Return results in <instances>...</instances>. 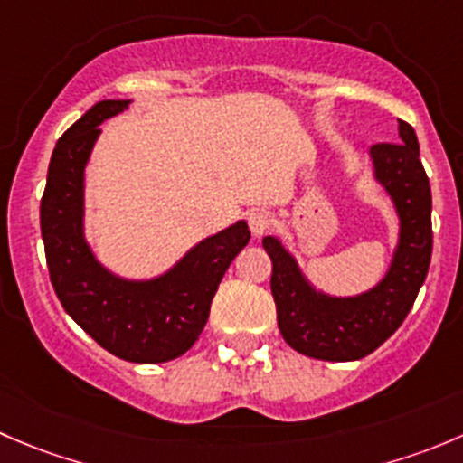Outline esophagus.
Here are the masks:
<instances>
[{
    "mask_svg": "<svg viewBox=\"0 0 463 463\" xmlns=\"http://www.w3.org/2000/svg\"><path fill=\"white\" fill-rule=\"evenodd\" d=\"M271 223H273V219L267 210H250L249 213V228L255 237L264 235V232L271 228Z\"/></svg>",
    "mask_w": 463,
    "mask_h": 463,
    "instance_id": "esophagus-1",
    "label": "esophagus"
}]
</instances>
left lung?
Segmentation results:
<instances>
[{
  "label": "left lung",
  "mask_w": 463,
  "mask_h": 463,
  "mask_svg": "<svg viewBox=\"0 0 463 463\" xmlns=\"http://www.w3.org/2000/svg\"><path fill=\"white\" fill-rule=\"evenodd\" d=\"M398 145L371 146L375 181L392 196L401 219L393 260L378 285L357 296L323 294L280 240H262L273 264L271 294L282 339L314 360L353 362L371 355L401 327L428 276L432 192L414 128L398 122Z\"/></svg>",
  "instance_id": "8db88e82"
}]
</instances>
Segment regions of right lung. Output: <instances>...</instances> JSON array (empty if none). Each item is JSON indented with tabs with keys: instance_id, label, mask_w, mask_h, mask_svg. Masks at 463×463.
<instances>
[{
	"instance_id": "add662e5",
	"label": "right lung",
	"mask_w": 463,
	"mask_h": 463,
	"mask_svg": "<svg viewBox=\"0 0 463 463\" xmlns=\"http://www.w3.org/2000/svg\"><path fill=\"white\" fill-rule=\"evenodd\" d=\"M128 103H94L56 142L40 201V231L49 278L65 312L119 360L160 364L181 357L199 339L219 282L249 244L250 231L246 222L232 223L149 280L115 276L94 258L83 232L85 165L101 133L99 124Z\"/></svg>"
}]
</instances>
